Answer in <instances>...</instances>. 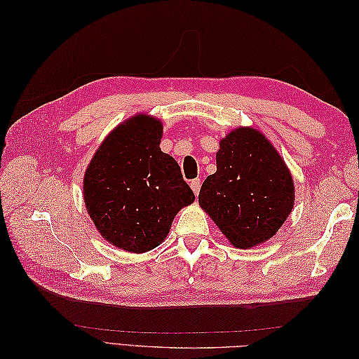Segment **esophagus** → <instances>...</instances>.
Listing matches in <instances>:
<instances>
[{
    "mask_svg": "<svg viewBox=\"0 0 359 359\" xmlns=\"http://www.w3.org/2000/svg\"><path fill=\"white\" fill-rule=\"evenodd\" d=\"M191 189L194 191V194H199V191H201V179H194V180H191Z\"/></svg>",
    "mask_w": 359,
    "mask_h": 359,
    "instance_id": "1",
    "label": "esophagus"
}]
</instances>
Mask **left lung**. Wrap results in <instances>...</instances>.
Listing matches in <instances>:
<instances>
[{
  "label": "left lung",
  "mask_w": 359,
  "mask_h": 359,
  "mask_svg": "<svg viewBox=\"0 0 359 359\" xmlns=\"http://www.w3.org/2000/svg\"><path fill=\"white\" fill-rule=\"evenodd\" d=\"M217 170L199 193L201 207L236 248L273 238L294 203V185L284 160L253 128H238L220 140Z\"/></svg>",
  "instance_id": "obj_1"
}]
</instances>
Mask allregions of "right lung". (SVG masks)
<instances>
[{
  "label": "right lung",
  "mask_w": 359,
  "mask_h": 359,
  "mask_svg": "<svg viewBox=\"0 0 359 359\" xmlns=\"http://www.w3.org/2000/svg\"><path fill=\"white\" fill-rule=\"evenodd\" d=\"M162 134V123L147 114L123 121L97 149L83 180L95 228L131 253L160 245L175 215L194 202L179 163L158 147Z\"/></svg>",
  "instance_id": "add662e5"
}]
</instances>
